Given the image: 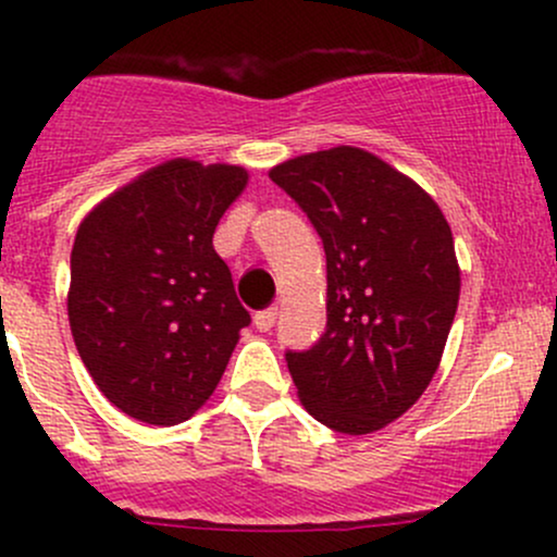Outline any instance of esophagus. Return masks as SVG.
Wrapping results in <instances>:
<instances>
[{"label": "esophagus", "mask_w": 557, "mask_h": 557, "mask_svg": "<svg viewBox=\"0 0 557 557\" xmlns=\"http://www.w3.org/2000/svg\"><path fill=\"white\" fill-rule=\"evenodd\" d=\"M274 322H277V306H270V309L253 314V324H257L259 332H270L274 327Z\"/></svg>", "instance_id": "obj_1"}]
</instances>
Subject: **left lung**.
<instances>
[{
	"label": "left lung",
	"instance_id": "obj_1",
	"mask_svg": "<svg viewBox=\"0 0 557 557\" xmlns=\"http://www.w3.org/2000/svg\"><path fill=\"white\" fill-rule=\"evenodd\" d=\"M270 177L327 257L324 335L285 354L300 403L335 432L382 430L443 359L461 293L450 225L411 177L354 146L287 159Z\"/></svg>",
	"mask_w": 557,
	"mask_h": 557
}]
</instances>
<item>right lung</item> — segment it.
Returning a JSON list of instances; mask_svg holds the SVG:
<instances>
[{"label":"right lung","instance_id":"1","mask_svg":"<svg viewBox=\"0 0 557 557\" xmlns=\"http://www.w3.org/2000/svg\"><path fill=\"white\" fill-rule=\"evenodd\" d=\"M248 175L172 159L81 222L67 317L96 387L154 426L190 419L225 374L251 314L212 238Z\"/></svg>","mask_w":557,"mask_h":557}]
</instances>
